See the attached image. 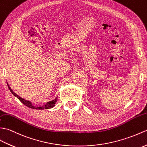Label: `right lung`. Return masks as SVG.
<instances>
[{
    "instance_id": "add662e5",
    "label": "right lung",
    "mask_w": 147,
    "mask_h": 147,
    "mask_svg": "<svg viewBox=\"0 0 147 147\" xmlns=\"http://www.w3.org/2000/svg\"><path fill=\"white\" fill-rule=\"evenodd\" d=\"M7 86H8V87L9 89L10 90V91L12 92V94L14 95L15 97H17V98L21 101V102L24 104L25 106H28V107H29V108H32V109H50V108H52V107L55 106V103H56V102L57 101V97H56L54 100H51V101H49V102H47L46 104H45V105L42 106H34L33 104H32L31 102H30L29 100H27L26 99H24L23 98H22V97H21L20 96H19L18 94H16L14 91H13L11 89V87H9V84H7Z\"/></svg>"
}]
</instances>
